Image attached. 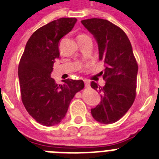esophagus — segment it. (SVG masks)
Returning a JSON list of instances; mask_svg holds the SVG:
<instances>
[{"instance_id":"esophagus-1","label":"esophagus","mask_w":159,"mask_h":159,"mask_svg":"<svg viewBox=\"0 0 159 159\" xmlns=\"http://www.w3.org/2000/svg\"><path fill=\"white\" fill-rule=\"evenodd\" d=\"M84 82H85V86H86V88H89V87H90V83H89L87 81H86V80H85Z\"/></svg>"}]
</instances>
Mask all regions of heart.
<instances>
[{
	"mask_svg": "<svg viewBox=\"0 0 159 159\" xmlns=\"http://www.w3.org/2000/svg\"><path fill=\"white\" fill-rule=\"evenodd\" d=\"M86 37V34H80L78 37H77V39L78 38H81V37Z\"/></svg>",
	"mask_w": 159,
	"mask_h": 159,
	"instance_id": "1",
	"label": "heart"
}]
</instances>
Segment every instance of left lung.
<instances>
[{
    "label": "left lung",
    "mask_w": 159,
    "mask_h": 159,
    "mask_svg": "<svg viewBox=\"0 0 159 159\" xmlns=\"http://www.w3.org/2000/svg\"><path fill=\"white\" fill-rule=\"evenodd\" d=\"M84 27L98 43L99 59L105 64L103 79L104 86L91 82L93 89L101 93V101L91 109L97 122L111 124L125 115L131 108L136 94L138 64L128 37L122 29L106 19L82 20Z\"/></svg>",
    "instance_id": "8db88e82"
}]
</instances>
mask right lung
<instances>
[{
    "label": "right lung",
    "instance_id": "obj_1",
    "mask_svg": "<svg viewBox=\"0 0 159 159\" xmlns=\"http://www.w3.org/2000/svg\"><path fill=\"white\" fill-rule=\"evenodd\" d=\"M76 18H60L35 31L26 44L18 68L20 91L26 110L38 123L55 126L66 115L76 93L84 88L82 80H64L58 85L50 77L59 43L75 25Z\"/></svg>",
    "mask_w": 159,
    "mask_h": 159
}]
</instances>
